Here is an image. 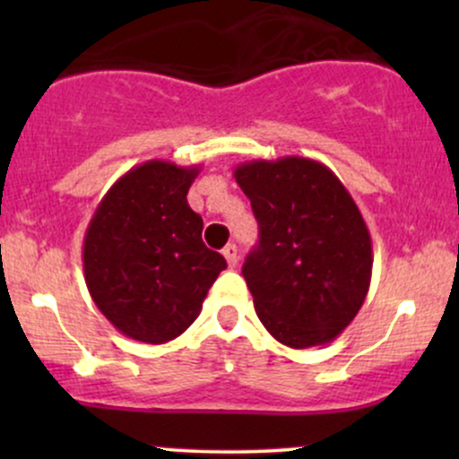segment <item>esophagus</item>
Segmentation results:
<instances>
[{
    "label": "esophagus",
    "mask_w": 459,
    "mask_h": 459,
    "mask_svg": "<svg viewBox=\"0 0 459 459\" xmlns=\"http://www.w3.org/2000/svg\"><path fill=\"white\" fill-rule=\"evenodd\" d=\"M222 255H224V259L229 261V265L230 267H235L237 265V261H239V255H237V246L235 244H229L222 250Z\"/></svg>",
    "instance_id": "1"
}]
</instances>
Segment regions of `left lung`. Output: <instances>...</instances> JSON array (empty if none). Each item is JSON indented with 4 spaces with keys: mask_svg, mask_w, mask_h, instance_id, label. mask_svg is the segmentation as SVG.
Returning a JSON list of instances; mask_svg holds the SVG:
<instances>
[{
    "mask_svg": "<svg viewBox=\"0 0 459 459\" xmlns=\"http://www.w3.org/2000/svg\"><path fill=\"white\" fill-rule=\"evenodd\" d=\"M250 198L259 246L241 267L261 324L293 350L343 332L371 282V235L339 177L308 157L235 168Z\"/></svg>",
    "mask_w": 459,
    "mask_h": 459,
    "instance_id": "1",
    "label": "left lung"
}]
</instances>
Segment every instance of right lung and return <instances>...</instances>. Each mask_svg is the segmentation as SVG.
<instances>
[{"label":"right lung","mask_w":459,"mask_h":459,"mask_svg":"<svg viewBox=\"0 0 459 459\" xmlns=\"http://www.w3.org/2000/svg\"><path fill=\"white\" fill-rule=\"evenodd\" d=\"M200 166L151 160L108 189L83 237V276L116 330L161 345L200 315L226 261L203 244L187 204Z\"/></svg>","instance_id":"right-lung-1"}]
</instances>
